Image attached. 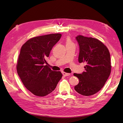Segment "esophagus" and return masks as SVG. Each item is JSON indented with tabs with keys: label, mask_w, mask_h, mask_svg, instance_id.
<instances>
[{
	"label": "esophagus",
	"mask_w": 123,
	"mask_h": 123,
	"mask_svg": "<svg viewBox=\"0 0 123 123\" xmlns=\"http://www.w3.org/2000/svg\"><path fill=\"white\" fill-rule=\"evenodd\" d=\"M62 74H63V75L65 76H69L71 75L70 73H66V72H62Z\"/></svg>",
	"instance_id": "esophagus-1"
}]
</instances>
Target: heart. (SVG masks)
<instances>
[{
  "label": "heart",
  "mask_w": 123,
  "mask_h": 123,
  "mask_svg": "<svg viewBox=\"0 0 123 123\" xmlns=\"http://www.w3.org/2000/svg\"><path fill=\"white\" fill-rule=\"evenodd\" d=\"M66 45H68V44H73V43H72L71 39H70V37H67L66 38Z\"/></svg>",
  "instance_id": "1"
}]
</instances>
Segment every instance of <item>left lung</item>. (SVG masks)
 Here are the masks:
<instances>
[{
    "label": "left lung",
    "instance_id": "obj_1",
    "mask_svg": "<svg viewBox=\"0 0 123 123\" xmlns=\"http://www.w3.org/2000/svg\"><path fill=\"white\" fill-rule=\"evenodd\" d=\"M76 39L80 47L79 62L86 65L81 74L74 73L80 81L74 89L80 94L90 96L103 87L110 75V53L105 44L96 38L78 35Z\"/></svg>",
    "mask_w": 123,
    "mask_h": 123
}]
</instances>
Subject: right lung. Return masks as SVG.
Masks as SVG:
<instances>
[{
  "label": "right lung",
  "mask_w": 123,
  "mask_h": 123,
  "mask_svg": "<svg viewBox=\"0 0 123 123\" xmlns=\"http://www.w3.org/2000/svg\"><path fill=\"white\" fill-rule=\"evenodd\" d=\"M62 36L51 34L28 40L22 46L16 66L17 73L25 87L32 93L44 96L52 92L62 77L60 71L48 67L47 58Z\"/></svg>",
  "instance_id": "1"
}]
</instances>
